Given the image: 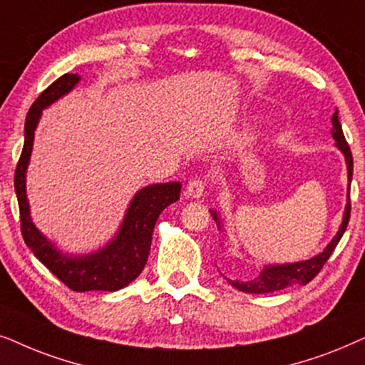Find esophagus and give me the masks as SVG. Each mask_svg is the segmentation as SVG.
Masks as SVG:
<instances>
[{
    "label": "esophagus",
    "instance_id": "esophagus-1",
    "mask_svg": "<svg viewBox=\"0 0 365 365\" xmlns=\"http://www.w3.org/2000/svg\"><path fill=\"white\" fill-rule=\"evenodd\" d=\"M205 188H207V182L203 178H193L188 182L187 185V197H192V198H200L203 193H205Z\"/></svg>",
    "mask_w": 365,
    "mask_h": 365
}]
</instances>
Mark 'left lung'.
<instances>
[{"instance_id": "1", "label": "left lung", "mask_w": 365, "mask_h": 365, "mask_svg": "<svg viewBox=\"0 0 365 365\" xmlns=\"http://www.w3.org/2000/svg\"><path fill=\"white\" fill-rule=\"evenodd\" d=\"M332 137L335 140V145L341 148V152L346 155L347 162V175H349V192H347V205H346V213H344L342 225L339 228L337 235L334 237V240L330 242L322 254H319L314 259L305 260V262H297V264H285V265H269L262 270L259 277L252 280H228L237 290H242V292L247 294H270L277 292V290L287 289L290 285H307L310 280L314 279L315 275L322 270L325 262L329 260V257L332 255L339 242H341L344 232H346L349 218H351V182H352V170H354V160H352V152L351 147H349L346 137H344L342 125L339 121V115L335 111L332 116ZM213 220L218 222V217L215 212H212Z\"/></svg>"}]
</instances>
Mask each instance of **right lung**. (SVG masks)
<instances>
[{"label":"right lung","instance_id":"right-lung-1","mask_svg":"<svg viewBox=\"0 0 365 365\" xmlns=\"http://www.w3.org/2000/svg\"><path fill=\"white\" fill-rule=\"evenodd\" d=\"M78 81H80V76L76 73L75 75L66 73L60 76L38 96L26 115L23 152L18 160L16 170H14V190H16L19 205L21 235L24 244L30 247L36 259L53 275H56L68 289L75 290V292H86V290L115 292V290L123 289L125 285H128L142 274L148 260L157 218L170 203L178 200L182 185L178 182L157 183V185H150L140 190L130 203L120 232L103 250L81 257L60 254L33 225L26 200L24 175H26L28 162H30L33 138H35V130L41 116V110L56 101L60 96L66 95Z\"/></svg>","mask_w":365,"mask_h":365}]
</instances>
